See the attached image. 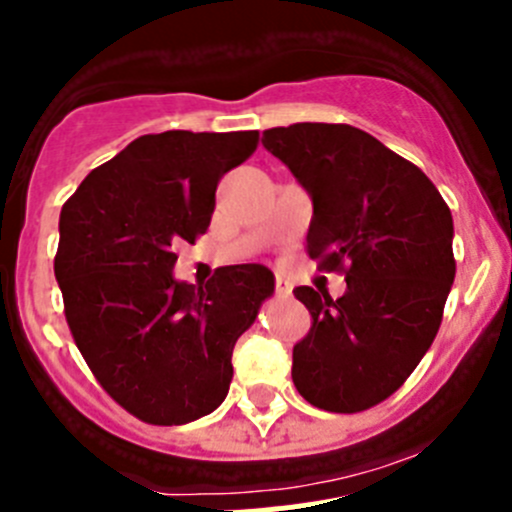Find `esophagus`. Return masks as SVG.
<instances>
[{"instance_id": "esophagus-1", "label": "esophagus", "mask_w": 512, "mask_h": 512, "mask_svg": "<svg viewBox=\"0 0 512 512\" xmlns=\"http://www.w3.org/2000/svg\"><path fill=\"white\" fill-rule=\"evenodd\" d=\"M275 292L280 297H290L292 295V282L285 280V277H277V280H275Z\"/></svg>"}]
</instances>
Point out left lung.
<instances>
[{
	"mask_svg": "<svg viewBox=\"0 0 512 512\" xmlns=\"http://www.w3.org/2000/svg\"><path fill=\"white\" fill-rule=\"evenodd\" d=\"M262 145L312 197L307 255L347 282L337 300L295 287L312 327L292 347V382L315 408L360 413L390 398L438 335L453 215L420 167L350 124L272 127Z\"/></svg>",
	"mask_w": 512,
	"mask_h": 512,
	"instance_id": "obj_1",
	"label": "left lung"
}]
</instances>
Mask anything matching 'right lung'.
I'll return each mask as SVG.
<instances>
[{"instance_id":"add662e5","label":"right lung","mask_w":512,"mask_h":512,"mask_svg":"<svg viewBox=\"0 0 512 512\" xmlns=\"http://www.w3.org/2000/svg\"><path fill=\"white\" fill-rule=\"evenodd\" d=\"M257 142L260 132L142 135L62 207L54 275L67 325L99 385L145 423L220 408L237 337L275 292L265 265L220 267L205 287L172 277L175 247L210 227L217 182Z\"/></svg>"}]
</instances>
